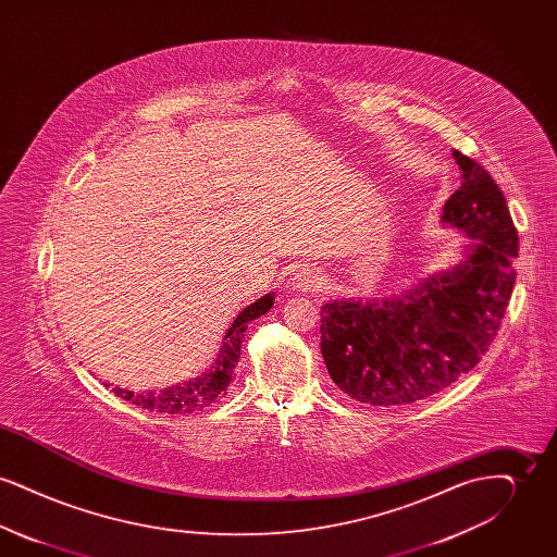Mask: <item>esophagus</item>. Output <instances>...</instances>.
I'll return each mask as SVG.
<instances>
[{
    "mask_svg": "<svg viewBox=\"0 0 557 557\" xmlns=\"http://www.w3.org/2000/svg\"><path fill=\"white\" fill-rule=\"evenodd\" d=\"M288 284H290L292 290L307 294V292L318 290L319 286L323 284V277L313 267L300 265L292 271Z\"/></svg>",
    "mask_w": 557,
    "mask_h": 557,
    "instance_id": "34e87169",
    "label": "esophagus"
}]
</instances>
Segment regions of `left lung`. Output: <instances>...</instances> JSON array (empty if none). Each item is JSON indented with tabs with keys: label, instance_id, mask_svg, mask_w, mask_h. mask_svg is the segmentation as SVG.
<instances>
[{
	"label": "left lung",
	"instance_id": "obj_1",
	"mask_svg": "<svg viewBox=\"0 0 557 557\" xmlns=\"http://www.w3.org/2000/svg\"><path fill=\"white\" fill-rule=\"evenodd\" d=\"M461 186L441 223L468 238L463 259L391 298L321 307V355L334 384L373 407L432 397L472 370L495 341L516 284L518 232L504 191L453 152Z\"/></svg>",
	"mask_w": 557,
	"mask_h": 557
}]
</instances>
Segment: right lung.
<instances>
[{
    "label": "right lung",
    "instance_id": "right-lung-1",
    "mask_svg": "<svg viewBox=\"0 0 557 557\" xmlns=\"http://www.w3.org/2000/svg\"><path fill=\"white\" fill-rule=\"evenodd\" d=\"M275 294L269 292L261 296L257 302L248 305L234 323L230 325L225 334V343L221 346L211 370L205 371L200 377L187 380L184 384L169 386L159 393H133L127 388L114 386L112 393L123 400H129L133 405L146 409V411H157V413H166V416H177V413H194L205 407H211L212 403H219L221 398L227 395L230 384L236 377V368H238L239 348L244 341V332L252 319L265 315L267 311L273 307ZM110 386V384H107Z\"/></svg>",
    "mask_w": 557,
    "mask_h": 557
}]
</instances>
